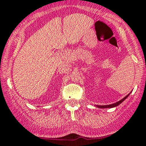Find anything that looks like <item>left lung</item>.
<instances>
[{
	"label": "left lung",
	"mask_w": 146,
	"mask_h": 146,
	"mask_svg": "<svg viewBox=\"0 0 146 146\" xmlns=\"http://www.w3.org/2000/svg\"><path fill=\"white\" fill-rule=\"evenodd\" d=\"M129 95H130V94H128V95H127V96L125 97V98H123V99L120 100V101H118V102H115V103L112 104V105H96V106L98 107V108H114V107H116V106H117V105H120V104H121L122 102H123V101H124L125 100L126 98H127V97L129 96Z\"/></svg>",
	"instance_id": "8db88e82"
}]
</instances>
